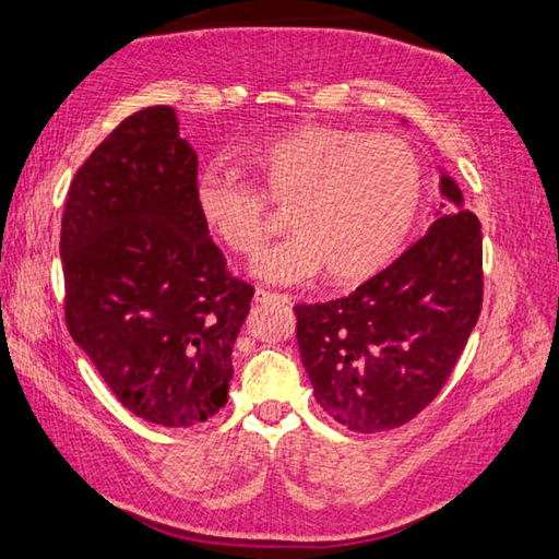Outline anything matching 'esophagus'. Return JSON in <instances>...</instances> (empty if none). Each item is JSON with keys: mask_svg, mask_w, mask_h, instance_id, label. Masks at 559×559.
I'll return each instance as SVG.
<instances>
[{"mask_svg": "<svg viewBox=\"0 0 559 559\" xmlns=\"http://www.w3.org/2000/svg\"><path fill=\"white\" fill-rule=\"evenodd\" d=\"M254 301H258V305H270V301H282V305H292V297L289 295H274V292H267V289H258V292H254Z\"/></svg>", "mask_w": 559, "mask_h": 559, "instance_id": "esophagus-1", "label": "esophagus"}]
</instances>
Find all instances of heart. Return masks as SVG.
I'll return each mask as SVG.
<instances>
[{
    "label": "heart",
    "mask_w": 559,
    "mask_h": 559,
    "mask_svg": "<svg viewBox=\"0 0 559 559\" xmlns=\"http://www.w3.org/2000/svg\"><path fill=\"white\" fill-rule=\"evenodd\" d=\"M240 160L270 203L289 205L295 235L254 262L262 280L280 285L324 270L340 285L373 277L404 247L424 200V163L401 135L309 123L242 148ZM262 195L219 168L195 180L200 219L242 258L270 235Z\"/></svg>",
    "instance_id": "obj_1"
}]
</instances>
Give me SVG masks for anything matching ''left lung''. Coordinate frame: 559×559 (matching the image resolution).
<instances>
[{
    "label": "left lung",
    "mask_w": 559,
    "mask_h": 559,
    "mask_svg": "<svg viewBox=\"0 0 559 559\" xmlns=\"http://www.w3.org/2000/svg\"><path fill=\"white\" fill-rule=\"evenodd\" d=\"M445 203L428 233L349 297L297 305L314 399L356 433L391 431L443 389L483 305L480 223L441 173Z\"/></svg>",
    "instance_id": "obj_1"
}]
</instances>
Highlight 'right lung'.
Returning <instances> with one entry per match:
<instances>
[{"label": "right lung", "mask_w": 559, "mask_h": 559, "mask_svg": "<svg viewBox=\"0 0 559 559\" xmlns=\"http://www.w3.org/2000/svg\"><path fill=\"white\" fill-rule=\"evenodd\" d=\"M195 180L198 153L176 111L148 106L84 160L61 217L73 342L131 414L168 428L227 404L254 295L210 240Z\"/></svg>", "instance_id": "1"}]
</instances>
